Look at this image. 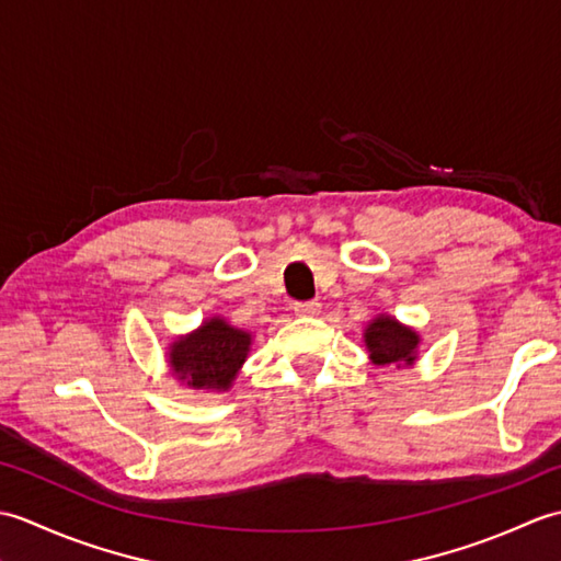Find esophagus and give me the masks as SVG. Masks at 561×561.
Wrapping results in <instances>:
<instances>
[{"instance_id": "34e87169", "label": "esophagus", "mask_w": 561, "mask_h": 561, "mask_svg": "<svg viewBox=\"0 0 561 561\" xmlns=\"http://www.w3.org/2000/svg\"><path fill=\"white\" fill-rule=\"evenodd\" d=\"M294 313L296 316H318L320 313V304L316 299H311V301H296L294 304Z\"/></svg>"}]
</instances>
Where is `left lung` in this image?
<instances>
[{
	"label": "left lung",
	"mask_w": 561,
	"mask_h": 561,
	"mask_svg": "<svg viewBox=\"0 0 561 561\" xmlns=\"http://www.w3.org/2000/svg\"><path fill=\"white\" fill-rule=\"evenodd\" d=\"M420 344L416 332L400 325L396 318L380 316L376 318L366 330V347L371 352L374 364H412L414 362V350Z\"/></svg>",
	"instance_id": "1"
}]
</instances>
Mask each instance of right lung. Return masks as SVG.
<instances>
[{"instance_id":"add662e5","label":"right lung","mask_w":561,"mask_h":561,"mask_svg":"<svg viewBox=\"0 0 561 561\" xmlns=\"http://www.w3.org/2000/svg\"><path fill=\"white\" fill-rule=\"evenodd\" d=\"M250 335L211 318L197 332L173 342L171 366L193 388H229L245 362Z\"/></svg>"}]
</instances>
